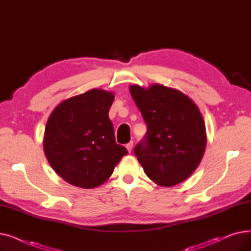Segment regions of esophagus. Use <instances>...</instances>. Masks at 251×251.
I'll return each mask as SVG.
<instances>
[{"label": "esophagus", "instance_id": "esophagus-1", "mask_svg": "<svg viewBox=\"0 0 251 251\" xmlns=\"http://www.w3.org/2000/svg\"><path fill=\"white\" fill-rule=\"evenodd\" d=\"M126 149L128 151V152H131L132 151V149H133V141H130L126 144Z\"/></svg>", "mask_w": 251, "mask_h": 251}]
</instances>
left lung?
<instances>
[{
    "label": "left lung",
    "instance_id": "left-lung-1",
    "mask_svg": "<svg viewBox=\"0 0 251 251\" xmlns=\"http://www.w3.org/2000/svg\"><path fill=\"white\" fill-rule=\"evenodd\" d=\"M148 132L134 149L148 177L174 186L199 167L206 146L205 125L197 105L181 91L152 84L129 86Z\"/></svg>",
    "mask_w": 251,
    "mask_h": 251
}]
</instances>
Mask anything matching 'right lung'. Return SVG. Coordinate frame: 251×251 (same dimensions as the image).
Segmentation results:
<instances>
[{"label": "right lung", "instance_id": "add662e5", "mask_svg": "<svg viewBox=\"0 0 251 251\" xmlns=\"http://www.w3.org/2000/svg\"><path fill=\"white\" fill-rule=\"evenodd\" d=\"M114 94L100 88L63 100L51 112L44 136L50 167L76 187L95 188L107 181L127 154L116 143L109 110Z\"/></svg>", "mask_w": 251, "mask_h": 251}]
</instances>
